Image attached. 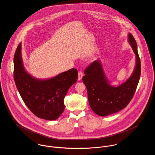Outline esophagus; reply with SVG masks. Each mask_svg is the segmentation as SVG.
Listing matches in <instances>:
<instances>
[{
	"label": "esophagus",
	"mask_w": 155,
	"mask_h": 155,
	"mask_svg": "<svg viewBox=\"0 0 155 155\" xmlns=\"http://www.w3.org/2000/svg\"><path fill=\"white\" fill-rule=\"evenodd\" d=\"M83 77V72H79V73H78V80L79 81H80V80L82 79Z\"/></svg>",
	"instance_id": "obj_1"
}]
</instances>
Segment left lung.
Returning a JSON list of instances; mask_svg holds the SVG:
<instances>
[{
  "label": "left lung",
  "mask_w": 155,
  "mask_h": 155,
  "mask_svg": "<svg viewBox=\"0 0 155 155\" xmlns=\"http://www.w3.org/2000/svg\"><path fill=\"white\" fill-rule=\"evenodd\" d=\"M128 42L136 56V64L130 77L119 85L108 80L100 60L94 61L84 71L83 81L85 85L90 106L96 114L107 116L126 107L131 101L139 83L141 62L134 37L128 34Z\"/></svg>",
  "instance_id": "left-lung-1"
}]
</instances>
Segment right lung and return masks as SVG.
Here are the masks:
<instances>
[{"label": "right lung", "mask_w": 155, "mask_h": 155, "mask_svg": "<svg viewBox=\"0 0 155 155\" xmlns=\"http://www.w3.org/2000/svg\"><path fill=\"white\" fill-rule=\"evenodd\" d=\"M21 42L14 55V80L26 106L40 119H57L65 109L64 97L78 78L75 68L47 79H38L26 71L21 54Z\"/></svg>", "instance_id": "right-lung-1"}]
</instances>
